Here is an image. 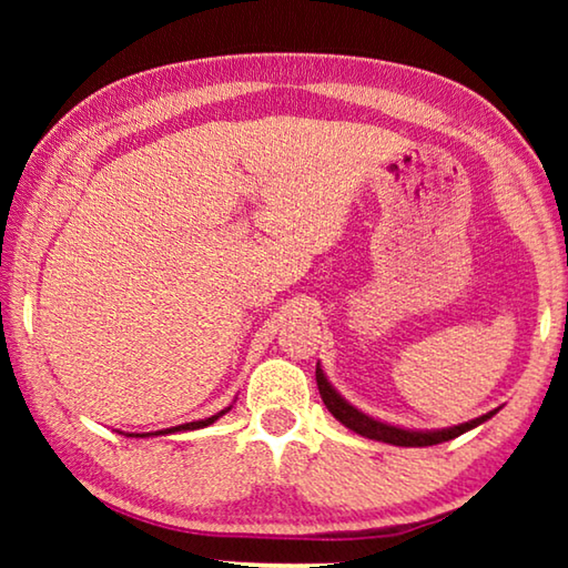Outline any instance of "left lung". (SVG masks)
Returning a JSON list of instances; mask_svg holds the SVG:
<instances>
[{
    "label": "left lung",
    "instance_id": "1",
    "mask_svg": "<svg viewBox=\"0 0 568 568\" xmlns=\"http://www.w3.org/2000/svg\"><path fill=\"white\" fill-rule=\"evenodd\" d=\"M315 381H318V390H321V398L325 403V408H328L335 418H338L345 428L355 430L358 436L365 438H373V440H383V444H390V446H406V448H420V446H436V444H444V440L450 438H458L460 434H466V430L480 426V423L494 418L496 410H488L484 416H478L468 423H458V426H450V428H438V430H413V428H400V426H390L386 420H378L368 416V413H363L361 408L351 406L348 400H345L338 390L331 386L328 376H325L321 363L315 365Z\"/></svg>",
    "mask_w": 568,
    "mask_h": 568
}]
</instances>
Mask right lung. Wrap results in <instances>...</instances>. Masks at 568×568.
Here are the masks:
<instances>
[{
  "label": "right lung",
  "instance_id": "1",
  "mask_svg": "<svg viewBox=\"0 0 568 568\" xmlns=\"http://www.w3.org/2000/svg\"><path fill=\"white\" fill-rule=\"evenodd\" d=\"M233 408V406H227L225 410H220V413H215V416H210V418H205V420H192V423H182V426H172V428H165V430H155V434H128V436H140V438H145V436H165V434H178V430H197V428H205V426H210V423H215L220 416H225V413Z\"/></svg>",
  "mask_w": 568,
  "mask_h": 568
}]
</instances>
